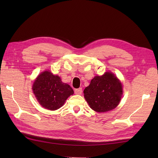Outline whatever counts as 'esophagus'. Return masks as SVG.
I'll return each mask as SVG.
<instances>
[{
  "label": "esophagus",
  "mask_w": 158,
  "mask_h": 158,
  "mask_svg": "<svg viewBox=\"0 0 158 158\" xmlns=\"http://www.w3.org/2000/svg\"><path fill=\"white\" fill-rule=\"evenodd\" d=\"M81 93H82V88H81L75 89V94L80 95V94H81Z\"/></svg>",
  "instance_id": "esophagus-1"
}]
</instances>
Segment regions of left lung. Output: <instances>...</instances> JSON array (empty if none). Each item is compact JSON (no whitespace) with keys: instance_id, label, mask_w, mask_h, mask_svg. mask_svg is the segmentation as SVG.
<instances>
[{"instance_id":"left-lung-1","label":"left lung","mask_w":158,"mask_h":158,"mask_svg":"<svg viewBox=\"0 0 158 158\" xmlns=\"http://www.w3.org/2000/svg\"><path fill=\"white\" fill-rule=\"evenodd\" d=\"M85 99L90 108L98 113L114 109L119 105L123 94L122 83L110 72L96 76L84 91Z\"/></svg>"}]
</instances>
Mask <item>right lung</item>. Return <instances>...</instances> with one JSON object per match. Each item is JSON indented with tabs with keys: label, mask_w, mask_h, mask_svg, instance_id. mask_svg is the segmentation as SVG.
Wrapping results in <instances>:
<instances>
[{
	"label": "right lung",
	"mask_w": 158,
	"mask_h": 158,
	"mask_svg": "<svg viewBox=\"0 0 158 158\" xmlns=\"http://www.w3.org/2000/svg\"><path fill=\"white\" fill-rule=\"evenodd\" d=\"M32 90L40 105L51 110L60 109L74 94L71 87L63 83L59 76L53 75L49 70H45L36 77Z\"/></svg>",
	"instance_id": "obj_1"
}]
</instances>
